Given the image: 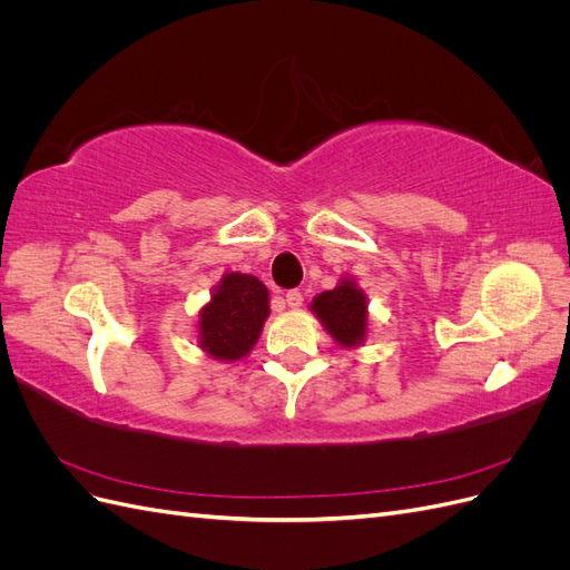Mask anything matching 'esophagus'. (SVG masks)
I'll list each match as a JSON object with an SVG mask.
<instances>
[{
	"label": "esophagus",
	"mask_w": 570,
	"mask_h": 570,
	"mask_svg": "<svg viewBox=\"0 0 570 570\" xmlns=\"http://www.w3.org/2000/svg\"><path fill=\"white\" fill-rule=\"evenodd\" d=\"M285 302H287L289 308H299L304 304V295H302L299 289H289L287 295H285Z\"/></svg>",
	"instance_id": "1"
}]
</instances>
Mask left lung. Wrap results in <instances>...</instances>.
I'll use <instances>...</instances> for the list:
<instances>
[{"label":"left lung","instance_id":"1","mask_svg":"<svg viewBox=\"0 0 570 570\" xmlns=\"http://www.w3.org/2000/svg\"><path fill=\"white\" fill-rule=\"evenodd\" d=\"M368 304L364 289L342 278L335 289H325L312 302V312L342 347H358L368 331Z\"/></svg>","mask_w":570,"mask_h":570}]
</instances>
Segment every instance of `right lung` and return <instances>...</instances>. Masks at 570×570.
<instances>
[{"label": "right lung", "instance_id": "obj_1", "mask_svg": "<svg viewBox=\"0 0 570 570\" xmlns=\"http://www.w3.org/2000/svg\"><path fill=\"white\" fill-rule=\"evenodd\" d=\"M268 314V289L262 281L226 273L199 312V347L214 358L239 361L252 352Z\"/></svg>", "mask_w": 570, "mask_h": 570}]
</instances>
